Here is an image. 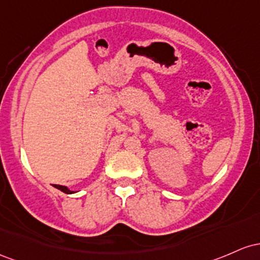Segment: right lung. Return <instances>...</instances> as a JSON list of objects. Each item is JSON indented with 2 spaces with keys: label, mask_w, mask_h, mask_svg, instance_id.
I'll list each match as a JSON object with an SVG mask.
<instances>
[{
  "label": "right lung",
  "mask_w": 260,
  "mask_h": 260,
  "mask_svg": "<svg viewBox=\"0 0 260 260\" xmlns=\"http://www.w3.org/2000/svg\"><path fill=\"white\" fill-rule=\"evenodd\" d=\"M55 186V188L56 189H59V190H61V191H63V193H66V194H72V193H75V191H72V190H70L69 188H67V186H63V185H59V184H52Z\"/></svg>",
  "instance_id": "obj_1"
}]
</instances>
